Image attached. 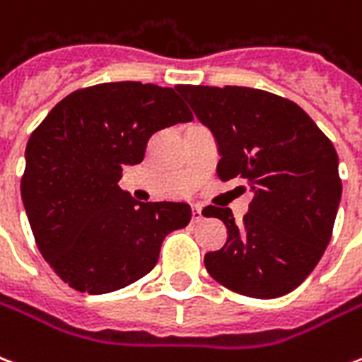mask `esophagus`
I'll list each match as a JSON object with an SVG mask.
<instances>
[{
  "label": "esophagus",
  "mask_w": 362,
  "mask_h": 362,
  "mask_svg": "<svg viewBox=\"0 0 362 362\" xmlns=\"http://www.w3.org/2000/svg\"><path fill=\"white\" fill-rule=\"evenodd\" d=\"M192 220L193 222H201V220H203V209H201V206H193Z\"/></svg>",
  "instance_id": "obj_1"
}]
</instances>
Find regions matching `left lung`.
<instances>
[{
    "label": "left lung",
    "instance_id": "obj_1",
    "mask_svg": "<svg viewBox=\"0 0 362 362\" xmlns=\"http://www.w3.org/2000/svg\"><path fill=\"white\" fill-rule=\"evenodd\" d=\"M216 138L220 180L247 182L252 201L243 222L206 206L228 241L206 252L205 267L226 288L279 298L313 272L327 248L341 197L338 153L315 121L283 96L250 87H178Z\"/></svg>",
    "mask_w": 362,
    "mask_h": 362
}]
</instances>
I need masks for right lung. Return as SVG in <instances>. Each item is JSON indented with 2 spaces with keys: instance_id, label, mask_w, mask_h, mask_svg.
Returning a JSON list of instances; mask_svg holds the SVG:
<instances>
[{
  "instance_id": "1",
  "label": "right lung",
  "mask_w": 362,
  "mask_h": 362,
  "mask_svg": "<svg viewBox=\"0 0 362 362\" xmlns=\"http://www.w3.org/2000/svg\"><path fill=\"white\" fill-rule=\"evenodd\" d=\"M178 87L100 83L52 107L26 144L22 203L41 256L71 288H125L156 267L161 243L192 220L187 203H138L121 173L151 134L192 121Z\"/></svg>"
}]
</instances>
